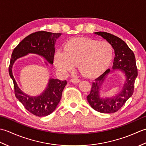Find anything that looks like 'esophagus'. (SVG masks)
Segmentation results:
<instances>
[{
  "mask_svg": "<svg viewBox=\"0 0 146 146\" xmlns=\"http://www.w3.org/2000/svg\"><path fill=\"white\" fill-rule=\"evenodd\" d=\"M70 82L73 83H78L80 82V80L78 78H71V79L70 80Z\"/></svg>",
  "mask_w": 146,
  "mask_h": 146,
  "instance_id": "1",
  "label": "esophagus"
}]
</instances>
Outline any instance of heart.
<instances>
[{"mask_svg":"<svg viewBox=\"0 0 146 146\" xmlns=\"http://www.w3.org/2000/svg\"><path fill=\"white\" fill-rule=\"evenodd\" d=\"M113 51L107 42H98L85 38L70 39L64 45L63 52L55 53L56 67L67 73L78 64V69L83 76L94 77L102 72L111 60Z\"/></svg>","mask_w":146,"mask_h":146,"instance_id":"1","label":"heart"}]
</instances>
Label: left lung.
<instances>
[{"label": "left lung", "instance_id": "left-lung-1", "mask_svg": "<svg viewBox=\"0 0 146 146\" xmlns=\"http://www.w3.org/2000/svg\"><path fill=\"white\" fill-rule=\"evenodd\" d=\"M95 35L102 37L114 49L115 57L112 70L108 69L93 83L87 100L90 106L100 113H111L119 110L126 101L132 97L134 82L137 76V69L134 52L127 44L118 37L105 32H95ZM120 70L125 76L123 87L117 94L112 97H102L101 88L105 79L113 70Z\"/></svg>", "mask_w": 146, "mask_h": 146}]
</instances>
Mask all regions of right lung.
<instances>
[{
	"mask_svg": "<svg viewBox=\"0 0 146 146\" xmlns=\"http://www.w3.org/2000/svg\"><path fill=\"white\" fill-rule=\"evenodd\" d=\"M61 33L38 31L26 37L19 42L12 53L9 73L14 83L15 95L27 110L35 115L44 117L51 114L60 102L62 92L67 84L66 80L50 78L45 90L37 96H31L21 90L12 73V67L17 60L29 54H38L49 64L53 63L54 45ZM48 65L47 62H45Z\"/></svg>",
	"mask_w": 146,
	"mask_h": 146,
	"instance_id": "obj_1",
	"label": "right lung"
}]
</instances>
